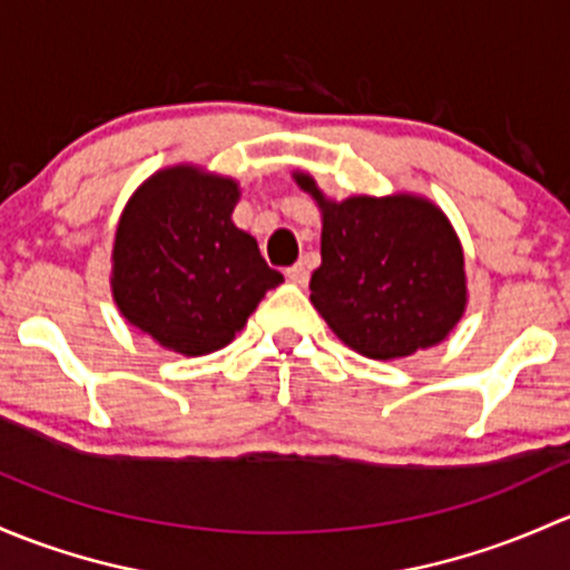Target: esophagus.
Returning a JSON list of instances; mask_svg holds the SVG:
<instances>
[{
	"label": "esophagus",
	"instance_id": "esophagus-1",
	"mask_svg": "<svg viewBox=\"0 0 570 570\" xmlns=\"http://www.w3.org/2000/svg\"><path fill=\"white\" fill-rule=\"evenodd\" d=\"M287 279H291V283H296V285H304L309 279V272H307V263H293L291 268H287Z\"/></svg>",
	"mask_w": 570,
	"mask_h": 570
}]
</instances>
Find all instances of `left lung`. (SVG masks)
I'll list each match as a JSON object with an SVG mask.
<instances>
[{"label":"left lung","mask_w":570,"mask_h":570,"mask_svg":"<svg viewBox=\"0 0 570 570\" xmlns=\"http://www.w3.org/2000/svg\"><path fill=\"white\" fill-rule=\"evenodd\" d=\"M321 208V266L309 302L356 354L401 360L439 345L466 309L459 233L428 197L328 199L309 173H293Z\"/></svg>","instance_id":"left-lung-1"}]
</instances>
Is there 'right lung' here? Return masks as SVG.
Instances as JSON below:
<instances>
[{
    "instance_id": "obj_1",
    "label": "right lung",
    "mask_w": 570,
    "mask_h": 570,
    "mask_svg": "<svg viewBox=\"0 0 570 570\" xmlns=\"http://www.w3.org/2000/svg\"><path fill=\"white\" fill-rule=\"evenodd\" d=\"M238 197V180L175 164L150 175L122 208L111 296L161 348L184 356L225 348L283 283L255 238L233 225Z\"/></svg>"
}]
</instances>
